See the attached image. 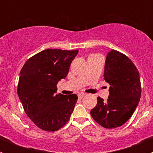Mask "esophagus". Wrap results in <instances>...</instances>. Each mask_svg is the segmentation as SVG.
Wrapping results in <instances>:
<instances>
[{"instance_id": "obj_1", "label": "esophagus", "mask_w": 153, "mask_h": 153, "mask_svg": "<svg viewBox=\"0 0 153 153\" xmlns=\"http://www.w3.org/2000/svg\"><path fill=\"white\" fill-rule=\"evenodd\" d=\"M85 96H86V94H85V93H79V94H78V97H79V99H82V98H83V97H85Z\"/></svg>"}]
</instances>
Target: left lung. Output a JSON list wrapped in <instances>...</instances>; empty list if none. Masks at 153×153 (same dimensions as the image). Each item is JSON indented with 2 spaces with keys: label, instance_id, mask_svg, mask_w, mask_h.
<instances>
[{
  "label": "left lung",
  "instance_id": "obj_1",
  "mask_svg": "<svg viewBox=\"0 0 153 153\" xmlns=\"http://www.w3.org/2000/svg\"><path fill=\"white\" fill-rule=\"evenodd\" d=\"M104 79L110 85L108 100L97 97L90 114L97 123L113 129L123 125L137 107L141 97L140 73L126 55L111 50L105 61Z\"/></svg>",
  "mask_w": 153,
  "mask_h": 153
}]
</instances>
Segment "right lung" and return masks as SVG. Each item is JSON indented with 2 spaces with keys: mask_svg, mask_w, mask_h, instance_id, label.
Masks as SVG:
<instances>
[{
  "mask_svg": "<svg viewBox=\"0 0 153 153\" xmlns=\"http://www.w3.org/2000/svg\"><path fill=\"white\" fill-rule=\"evenodd\" d=\"M78 51L47 49L24 63L17 94L24 111L36 126L54 132L67 123L74 111L76 94H56V85L67 77Z\"/></svg>",
  "mask_w": 153,
  "mask_h": 153,
  "instance_id": "1",
  "label": "right lung"
}]
</instances>
